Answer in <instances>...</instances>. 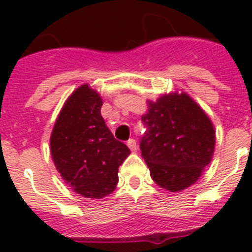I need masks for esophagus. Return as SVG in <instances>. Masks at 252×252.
Here are the masks:
<instances>
[{"instance_id":"34e87169","label":"esophagus","mask_w":252,"mask_h":252,"mask_svg":"<svg viewBox=\"0 0 252 252\" xmlns=\"http://www.w3.org/2000/svg\"><path fill=\"white\" fill-rule=\"evenodd\" d=\"M126 145H128V148H129L132 152H136V150H137V142H136V140H134V138H130V140H128Z\"/></svg>"}]
</instances>
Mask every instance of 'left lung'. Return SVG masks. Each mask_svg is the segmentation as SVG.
Returning a JSON list of instances; mask_svg holds the SVG:
<instances>
[{
    "mask_svg": "<svg viewBox=\"0 0 252 252\" xmlns=\"http://www.w3.org/2000/svg\"><path fill=\"white\" fill-rule=\"evenodd\" d=\"M141 120L140 149L154 182L170 192L192 186L215 152V128L203 108L186 93H171L148 100Z\"/></svg>",
    "mask_w": 252,
    "mask_h": 252,
    "instance_id": "8db88e82",
    "label": "left lung"
}]
</instances>
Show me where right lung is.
Instances as JSON below:
<instances>
[{
	"mask_svg": "<svg viewBox=\"0 0 252 252\" xmlns=\"http://www.w3.org/2000/svg\"><path fill=\"white\" fill-rule=\"evenodd\" d=\"M100 95L89 85L73 91L51 134V156L57 171L73 191L102 199L119 182V166L130 150L118 141L100 115Z\"/></svg>",
	"mask_w": 252,
	"mask_h": 252,
	"instance_id": "right-lung-1",
	"label": "right lung"
}]
</instances>
